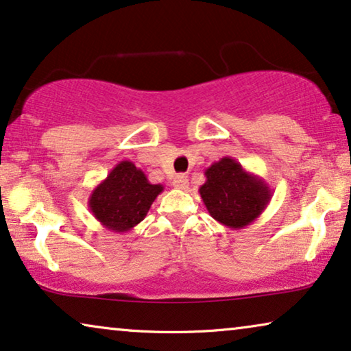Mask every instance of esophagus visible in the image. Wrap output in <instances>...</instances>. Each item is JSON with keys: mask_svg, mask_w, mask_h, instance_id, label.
Returning a JSON list of instances; mask_svg holds the SVG:
<instances>
[{"mask_svg": "<svg viewBox=\"0 0 351 351\" xmlns=\"http://www.w3.org/2000/svg\"><path fill=\"white\" fill-rule=\"evenodd\" d=\"M173 186L176 189H187L189 182H187V176L186 175H176L173 178Z\"/></svg>", "mask_w": 351, "mask_h": 351, "instance_id": "1", "label": "esophagus"}]
</instances>
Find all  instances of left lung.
<instances>
[{
  "mask_svg": "<svg viewBox=\"0 0 351 351\" xmlns=\"http://www.w3.org/2000/svg\"><path fill=\"white\" fill-rule=\"evenodd\" d=\"M205 176L199 189L202 200L211 218L229 229H245L254 223L272 199L267 182L232 157L215 162L205 170Z\"/></svg>",
  "mask_w": 351,
  "mask_h": 351,
  "instance_id": "obj_1",
  "label": "left lung"
}]
</instances>
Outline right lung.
Here are the masks:
<instances>
[{
	"instance_id": "right-lung-1",
	"label": "right lung",
	"mask_w": 351,
	"mask_h": 351,
	"mask_svg": "<svg viewBox=\"0 0 351 351\" xmlns=\"http://www.w3.org/2000/svg\"><path fill=\"white\" fill-rule=\"evenodd\" d=\"M162 191L164 186L149 182L133 162L122 160L92 191L88 208L105 229L125 234L146 218Z\"/></svg>"
}]
</instances>
